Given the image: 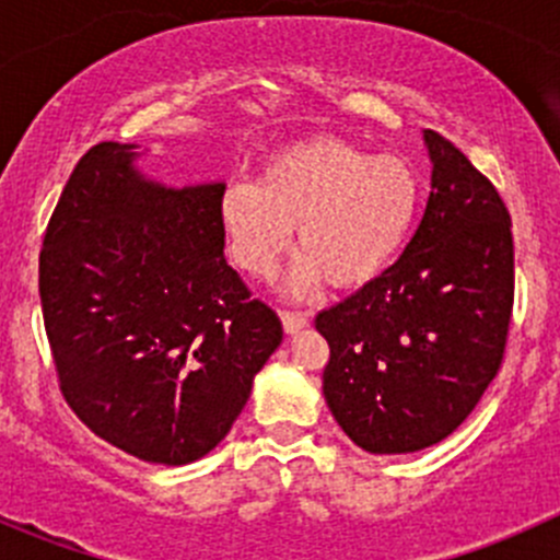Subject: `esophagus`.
Here are the masks:
<instances>
[{
  "label": "esophagus",
  "instance_id": "1",
  "mask_svg": "<svg viewBox=\"0 0 560 560\" xmlns=\"http://www.w3.org/2000/svg\"><path fill=\"white\" fill-rule=\"evenodd\" d=\"M281 322H284L287 332H298L308 325V314L303 312H281Z\"/></svg>",
  "mask_w": 560,
  "mask_h": 560
}]
</instances>
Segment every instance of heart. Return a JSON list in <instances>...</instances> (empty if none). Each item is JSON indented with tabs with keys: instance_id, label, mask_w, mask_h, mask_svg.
I'll use <instances>...</instances> for the list:
<instances>
[{
	"instance_id": "heart-1",
	"label": "heart",
	"mask_w": 560,
	"mask_h": 560,
	"mask_svg": "<svg viewBox=\"0 0 560 560\" xmlns=\"http://www.w3.org/2000/svg\"><path fill=\"white\" fill-rule=\"evenodd\" d=\"M420 211V180L400 156H374L338 138L284 145L257 184H233L219 202V224L233 262L254 279L279 268L298 228L290 287L316 281L363 287L387 268Z\"/></svg>"
}]
</instances>
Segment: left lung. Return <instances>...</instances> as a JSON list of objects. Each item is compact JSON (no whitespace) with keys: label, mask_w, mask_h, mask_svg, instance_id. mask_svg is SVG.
<instances>
[{"label":"left lung","mask_w":560,"mask_h":560,"mask_svg":"<svg viewBox=\"0 0 560 560\" xmlns=\"http://www.w3.org/2000/svg\"><path fill=\"white\" fill-rule=\"evenodd\" d=\"M431 197L404 254L316 314L330 347L322 393L365 453L439 444L504 363L515 303L512 219L460 149L425 129Z\"/></svg>","instance_id":"1"}]
</instances>
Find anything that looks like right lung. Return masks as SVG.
Wrapping results in <instances>:
<instances>
[{
    "label": "right lung",
    "mask_w": 560,
    "mask_h": 560,
    "mask_svg": "<svg viewBox=\"0 0 560 560\" xmlns=\"http://www.w3.org/2000/svg\"><path fill=\"white\" fill-rule=\"evenodd\" d=\"M132 149L107 140L75 165L45 230L39 301L78 420L184 466L228 436L284 330L224 259V184L162 186Z\"/></svg>",
    "instance_id": "1"
}]
</instances>
